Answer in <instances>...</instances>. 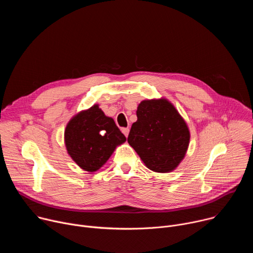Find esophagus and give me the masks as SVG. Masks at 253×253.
<instances>
[{
	"label": "esophagus",
	"instance_id": "esophagus-1",
	"mask_svg": "<svg viewBox=\"0 0 253 253\" xmlns=\"http://www.w3.org/2000/svg\"><path fill=\"white\" fill-rule=\"evenodd\" d=\"M122 130V133L126 136V137H128V135H129V131H130V129L129 128H122L121 129Z\"/></svg>",
	"mask_w": 253,
	"mask_h": 253
}]
</instances>
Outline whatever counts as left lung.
<instances>
[{
  "mask_svg": "<svg viewBox=\"0 0 253 253\" xmlns=\"http://www.w3.org/2000/svg\"><path fill=\"white\" fill-rule=\"evenodd\" d=\"M128 143L147 168L158 173L175 170L190 141L187 123L166 98L143 100L137 107Z\"/></svg>",
  "mask_w": 253,
  "mask_h": 253,
  "instance_id": "obj_1",
  "label": "left lung"
}]
</instances>
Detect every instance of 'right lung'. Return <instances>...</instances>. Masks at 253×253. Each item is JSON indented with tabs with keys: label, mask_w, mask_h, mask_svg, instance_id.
Returning a JSON list of instances; mask_svg holds the SVG:
<instances>
[{
	"label": "right lung",
	"mask_w": 253,
	"mask_h": 253,
	"mask_svg": "<svg viewBox=\"0 0 253 253\" xmlns=\"http://www.w3.org/2000/svg\"><path fill=\"white\" fill-rule=\"evenodd\" d=\"M68 154L83 170L93 173L99 170L121 145L126 137L108 117L93 105L82 110L68 122L64 133Z\"/></svg>",
	"instance_id": "add662e5"
}]
</instances>
